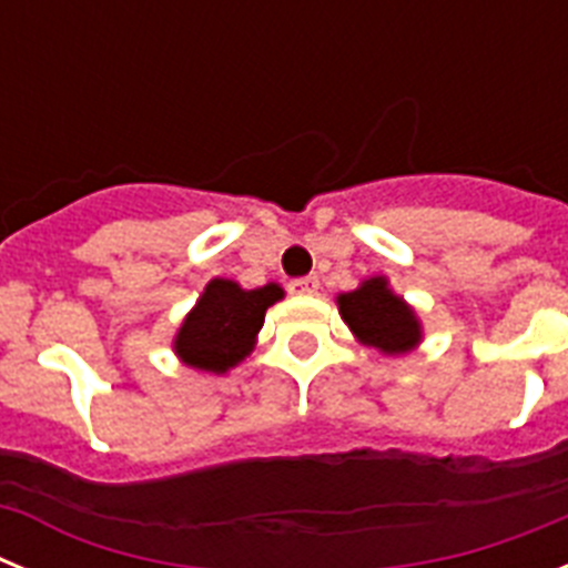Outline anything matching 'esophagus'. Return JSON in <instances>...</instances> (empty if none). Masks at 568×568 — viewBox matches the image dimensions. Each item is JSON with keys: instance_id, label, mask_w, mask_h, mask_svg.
Listing matches in <instances>:
<instances>
[{"instance_id": "obj_1", "label": "esophagus", "mask_w": 568, "mask_h": 568, "mask_svg": "<svg viewBox=\"0 0 568 568\" xmlns=\"http://www.w3.org/2000/svg\"><path fill=\"white\" fill-rule=\"evenodd\" d=\"M290 293H293V295H315V293H318V278H315V275H301V278L290 281Z\"/></svg>"}]
</instances>
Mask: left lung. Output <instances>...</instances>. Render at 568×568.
I'll return each instance as SVG.
<instances>
[{"label": "left lung", "instance_id": "1", "mask_svg": "<svg viewBox=\"0 0 568 568\" xmlns=\"http://www.w3.org/2000/svg\"><path fill=\"white\" fill-rule=\"evenodd\" d=\"M341 318L355 338L384 355H404L420 344V321L384 275L364 281L353 293L338 295Z\"/></svg>", "mask_w": 568, "mask_h": 568}]
</instances>
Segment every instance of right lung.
Returning a JSON list of instances; mask_svg holds the SVG:
<instances>
[{
  "label": "right lung",
  "instance_id": "right-lung-1",
  "mask_svg": "<svg viewBox=\"0 0 568 568\" xmlns=\"http://www.w3.org/2000/svg\"><path fill=\"white\" fill-rule=\"evenodd\" d=\"M278 298H284L278 284L244 290L230 278H213L179 327L173 341L175 355L193 369L227 373L230 366L253 353L255 335L264 327V313Z\"/></svg>",
  "mask_w": 568,
  "mask_h": 568
}]
</instances>
